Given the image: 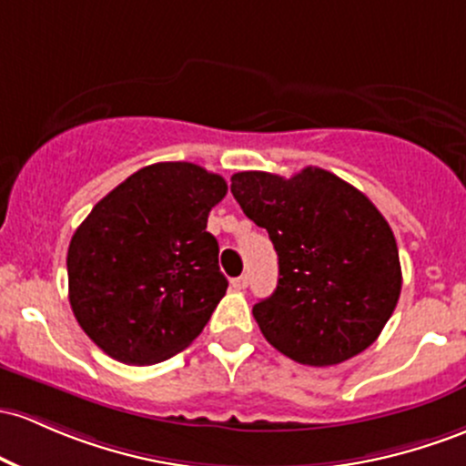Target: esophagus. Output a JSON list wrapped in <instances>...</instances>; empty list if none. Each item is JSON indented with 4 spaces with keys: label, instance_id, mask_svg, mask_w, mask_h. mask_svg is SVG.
Here are the masks:
<instances>
[{
    "label": "esophagus",
    "instance_id": "34e87169",
    "mask_svg": "<svg viewBox=\"0 0 466 466\" xmlns=\"http://www.w3.org/2000/svg\"><path fill=\"white\" fill-rule=\"evenodd\" d=\"M248 283H249L248 274H241V276H237V279H232V288L234 289H245V288H248Z\"/></svg>",
    "mask_w": 466,
    "mask_h": 466
}]
</instances>
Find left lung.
Returning <instances> with one entry per match:
<instances>
[{
  "mask_svg": "<svg viewBox=\"0 0 466 466\" xmlns=\"http://www.w3.org/2000/svg\"><path fill=\"white\" fill-rule=\"evenodd\" d=\"M232 194L279 254V285L252 309L269 345L311 367L365 351L402 288L396 238L374 203L311 166L289 178L238 172Z\"/></svg>",
  "mask_w": 466,
  "mask_h": 466,
  "instance_id": "obj_1",
  "label": "left lung"
}]
</instances>
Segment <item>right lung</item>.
Listing matches in <instances>:
<instances>
[{
  "label": "right lung",
  "mask_w": 466,
  "mask_h": 466,
  "mask_svg": "<svg viewBox=\"0 0 466 466\" xmlns=\"http://www.w3.org/2000/svg\"><path fill=\"white\" fill-rule=\"evenodd\" d=\"M223 177L186 161L152 163L106 194L68 248L76 323L126 365H155L208 325L228 279L208 214Z\"/></svg>",
  "instance_id": "right-lung-1"
}]
</instances>
